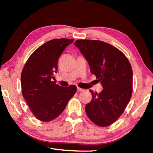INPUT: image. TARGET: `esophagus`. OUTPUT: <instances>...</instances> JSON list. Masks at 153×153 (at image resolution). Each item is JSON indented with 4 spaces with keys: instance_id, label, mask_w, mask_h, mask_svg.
Listing matches in <instances>:
<instances>
[{
    "instance_id": "1",
    "label": "esophagus",
    "mask_w": 153,
    "mask_h": 153,
    "mask_svg": "<svg viewBox=\"0 0 153 153\" xmlns=\"http://www.w3.org/2000/svg\"><path fill=\"white\" fill-rule=\"evenodd\" d=\"M77 91H78V92H82V91H84V89H82V88H79V87H77Z\"/></svg>"
}]
</instances>
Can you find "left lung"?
<instances>
[{"instance_id":"8db88e82","label":"left lung","mask_w":153,"mask_h":153,"mask_svg":"<svg viewBox=\"0 0 153 153\" xmlns=\"http://www.w3.org/2000/svg\"><path fill=\"white\" fill-rule=\"evenodd\" d=\"M74 45L103 88L99 94L90 90L92 100L85 107L88 117L100 127L110 126L120 117L130 100L133 81L131 65L122 52L108 43L77 40Z\"/></svg>"}]
</instances>
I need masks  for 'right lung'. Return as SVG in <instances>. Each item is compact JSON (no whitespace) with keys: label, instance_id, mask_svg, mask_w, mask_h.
<instances>
[{"label":"right lung","instance_id":"add662e5","mask_svg":"<svg viewBox=\"0 0 153 153\" xmlns=\"http://www.w3.org/2000/svg\"><path fill=\"white\" fill-rule=\"evenodd\" d=\"M74 40L60 38L48 41L33 52L23 68V97L33 115L40 121L48 122L57 117L76 92L75 85L60 86L54 77L59 57Z\"/></svg>","mask_w":153,"mask_h":153}]
</instances>
